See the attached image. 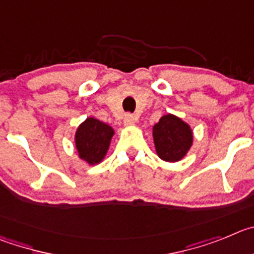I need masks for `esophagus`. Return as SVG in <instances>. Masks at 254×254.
<instances>
[{"label": "esophagus", "mask_w": 254, "mask_h": 254, "mask_svg": "<svg viewBox=\"0 0 254 254\" xmlns=\"http://www.w3.org/2000/svg\"><path fill=\"white\" fill-rule=\"evenodd\" d=\"M134 123H135V116L131 115V114H127V115H125L124 124L127 125V127H131V125H134Z\"/></svg>", "instance_id": "1"}]
</instances>
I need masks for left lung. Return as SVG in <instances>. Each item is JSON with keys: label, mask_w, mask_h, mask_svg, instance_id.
Instances as JSON below:
<instances>
[{"label": "left lung", "mask_w": 254, "mask_h": 254, "mask_svg": "<svg viewBox=\"0 0 254 254\" xmlns=\"http://www.w3.org/2000/svg\"><path fill=\"white\" fill-rule=\"evenodd\" d=\"M153 140L159 158L166 162H178L192 145L193 134L182 119L167 114L153 127Z\"/></svg>", "instance_id": "1"}]
</instances>
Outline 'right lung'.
<instances>
[{
  "label": "right lung",
  "instance_id": "add662e5",
  "mask_svg": "<svg viewBox=\"0 0 254 254\" xmlns=\"http://www.w3.org/2000/svg\"><path fill=\"white\" fill-rule=\"evenodd\" d=\"M115 134L110 125L105 124L95 118H87L77 127L74 143L78 157L93 166L105 158L111 138Z\"/></svg>",
  "mask_w": 254,
  "mask_h": 254
}]
</instances>
